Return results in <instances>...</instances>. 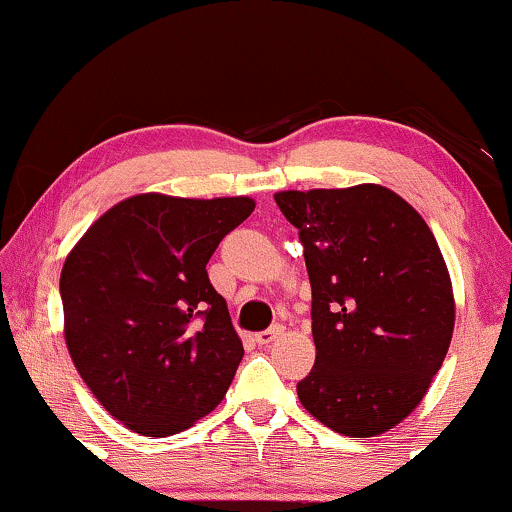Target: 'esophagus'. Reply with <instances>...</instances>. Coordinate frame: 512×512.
Listing matches in <instances>:
<instances>
[{
	"label": "esophagus",
	"mask_w": 512,
	"mask_h": 512,
	"mask_svg": "<svg viewBox=\"0 0 512 512\" xmlns=\"http://www.w3.org/2000/svg\"><path fill=\"white\" fill-rule=\"evenodd\" d=\"M284 333V326H279V324H275V326H270L268 331H261V333H256V342L258 345H270L272 340H277L279 335Z\"/></svg>",
	"instance_id": "esophagus-1"
}]
</instances>
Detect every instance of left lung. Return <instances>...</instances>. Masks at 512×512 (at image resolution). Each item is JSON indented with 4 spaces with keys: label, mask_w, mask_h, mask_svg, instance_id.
Here are the masks:
<instances>
[{
    "label": "left lung",
    "mask_w": 512,
    "mask_h": 512,
    "mask_svg": "<svg viewBox=\"0 0 512 512\" xmlns=\"http://www.w3.org/2000/svg\"><path fill=\"white\" fill-rule=\"evenodd\" d=\"M275 202L298 228L312 286L317 361L300 403L342 436H380L417 408L450 349L454 296L436 237L377 184Z\"/></svg>",
    "instance_id": "1"
}]
</instances>
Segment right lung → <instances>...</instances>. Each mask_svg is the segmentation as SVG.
Listing matches in <instances>:
<instances>
[{
	"mask_svg": "<svg viewBox=\"0 0 512 512\" xmlns=\"http://www.w3.org/2000/svg\"><path fill=\"white\" fill-rule=\"evenodd\" d=\"M251 198L142 193L104 212L60 275L65 340L104 410L165 438L212 412L244 349L207 263Z\"/></svg>",
	"mask_w": 512,
	"mask_h": 512,
	"instance_id": "obj_1",
	"label": "right lung"
}]
</instances>
